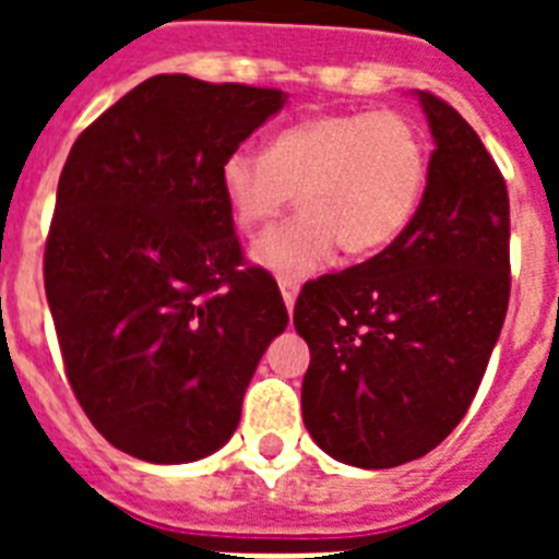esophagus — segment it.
Returning <instances> with one entry per match:
<instances>
[{"label": "esophagus", "instance_id": "34e87169", "mask_svg": "<svg viewBox=\"0 0 559 559\" xmlns=\"http://www.w3.org/2000/svg\"><path fill=\"white\" fill-rule=\"evenodd\" d=\"M278 287H281V296H284V305H287V310L293 313V305H296V296H298V284L293 278H278Z\"/></svg>", "mask_w": 559, "mask_h": 559}]
</instances>
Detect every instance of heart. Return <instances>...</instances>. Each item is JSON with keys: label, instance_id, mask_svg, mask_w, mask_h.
<instances>
[{"label": "heart", "instance_id": "heart-1", "mask_svg": "<svg viewBox=\"0 0 559 559\" xmlns=\"http://www.w3.org/2000/svg\"><path fill=\"white\" fill-rule=\"evenodd\" d=\"M426 179L424 130L389 109L305 118L266 153L237 147L219 165V191L240 231L270 226L298 191L301 211L252 249L281 278H305L340 246L350 258L382 252L415 217Z\"/></svg>", "mask_w": 559, "mask_h": 559}]
</instances>
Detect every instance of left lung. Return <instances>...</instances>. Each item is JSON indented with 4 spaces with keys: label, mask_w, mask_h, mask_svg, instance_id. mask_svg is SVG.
I'll use <instances>...</instances> for the list:
<instances>
[{
    "label": "left lung",
    "mask_w": 559,
    "mask_h": 559,
    "mask_svg": "<svg viewBox=\"0 0 559 559\" xmlns=\"http://www.w3.org/2000/svg\"><path fill=\"white\" fill-rule=\"evenodd\" d=\"M417 100L435 151L415 217L366 263L305 284L293 313L310 348L307 432L350 467H400L459 426L511 298L502 174L447 100Z\"/></svg>",
    "instance_id": "1"
}]
</instances>
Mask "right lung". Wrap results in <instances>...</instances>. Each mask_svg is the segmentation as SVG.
Wrapping results in <instances>:
<instances>
[{
  "instance_id": "1",
  "label": "right lung",
  "mask_w": 559,
  "mask_h": 559,
  "mask_svg": "<svg viewBox=\"0 0 559 559\" xmlns=\"http://www.w3.org/2000/svg\"><path fill=\"white\" fill-rule=\"evenodd\" d=\"M281 90L156 74L72 144L46 240V298L92 426L151 464L217 452L289 316L246 266L219 165Z\"/></svg>"
}]
</instances>
